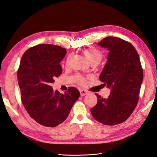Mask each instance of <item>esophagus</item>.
I'll list each match as a JSON object with an SVG mask.
<instances>
[{"mask_svg": "<svg viewBox=\"0 0 157 157\" xmlns=\"http://www.w3.org/2000/svg\"><path fill=\"white\" fill-rule=\"evenodd\" d=\"M80 94L81 96H84L85 95L88 94V92L86 91V90H80Z\"/></svg>", "mask_w": 157, "mask_h": 157, "instance_id": "obj_1", "label": "esophagus"}]
</instances>
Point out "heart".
I'll use <instances>...</instances> for the list:
<instances>
[{
    "mask_svg": "<svg viewBox=\"0 0 157 157\" xmlns=\"http://www.w3.org/2000/svg\"><path fill=\"white\" fill-rule=\"evenodd\" d=\"M84 54L85 56H86L87 59L91 63H96L98 64L100 62L103 58V54L101 53V52L96 48H89V49L85 50L84 51ZM71 58V57L70 56H68V58H67V61H66V64H67V65H69ZM75 78H76V80H77V82L80 84H84L85 82H86L85 78L82 77V76L80 75H77L76 76Z\"/></svg>",
    "mask_w": 157,
    "mask_h": 157,
    "instance_id": "obj_1",
    "label": "heart"
}]
</instances>
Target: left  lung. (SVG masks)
<instances>
[{"label":"left lung","mask_w":157,"mask_h":157,"mask_svg":"<svg viewBox=\"0 0 157 157\" xmlns=\"http://www.w3.org/2000/svg\"><path fill=\"white\" fill-rule=\"evenodd\" d=\"M97 44L109 51L107 63L99 78L110 88L111 93L107 98L96 94L98 103L90 111L98 122L115 125L127 120L137 105L143 69L139 55L130 42L108 36Z\"/></svg>","instance_id":"obj_1"}]
</instances>
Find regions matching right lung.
<instances>
[{
	"instance_id": "add662e5",
	"label": "right lung",
	"mask_w": 157,
	"mask_h": 157,
	"mask_svg": "<svg viewBox=\"0 0 157 157\" xmlns=\"http://www.w3.org/2000/svg\"><path fill=\"white\" fill-rule=\"evenodd\" d=\"M66 53L59 46L39 44L27 50L20 61L17 80L21 101L33 119L44 126L53 128L64 122L80 96L74 87L61 94L51 86L62 73L60 62Z\"/></svg>"
}]
</instances>
